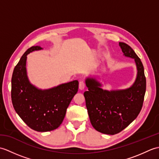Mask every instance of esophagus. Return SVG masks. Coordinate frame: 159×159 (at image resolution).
<instances>
[{"instance_id":"1","label":"esophagus","mask_w":159,"mask_h":159,"mask_svg":"<svg viewBox=\"0 0 159 159\" xmlns=\"http://www.w3.org/2000/svg\"><path fill=\"white\" fill-rule=\"evenodd\" d=\"M85 87V81H84V80H80V82H79V89L80 90H83V89H84Z\"/></svg>"}]
</instances>
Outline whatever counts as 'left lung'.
<instances>
[{
	"instance_id": "obj_1",
	"label": "left lung",
	"mask_w": 159,
	"mask_h": 159,
	"mask_svg": "<svg viewBox=\"0 0 159 159\" xmlns=\"http://www.w3.org/2000/svg\"><path fill=\"white\" fill-rule=\"evenodd\" d=\"M119 45L125 57L134 59L137 74L129 88L108 91L94 78L85 80L88 91L84 92L91 124L104 134H116L136 119L143 106L146 89V79L141 59L133 48L124 42Z\"/></svg>"
}]
</instances>
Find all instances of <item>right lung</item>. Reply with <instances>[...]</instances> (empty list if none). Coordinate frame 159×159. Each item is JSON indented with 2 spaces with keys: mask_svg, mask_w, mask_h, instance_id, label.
I'll return each mask as SVG.
<instances>
[{
  "mask_svg": "<svg viewBox=\"0 0 159 159\" xmlns=\"http://www.w3.org/2000/svg\"><path fill=\"white\" fill-rule=\"evenodd\" d=\"M42 49L38 46L31 47L16 66L11 78V101L16 112L29 127L47 132L61 124L67 108L78 92L79 81L75 80L48 89L32 85L26 74V56Z\"/></svg>",
  "mask_w": 159,
  "mask_h": 159,
  "instance_id": "right-lung-1",
  "label": "right lung"
}]
</instances>
